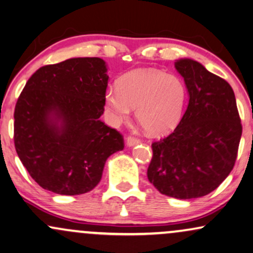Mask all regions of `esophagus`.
<instances>
[{"label":"esophagus","instance_id":"34e87169","mask_svg":"<svg viewBox=\"0 0 253 253\" xmlns=\"http://www.w3.org/2000/svg\"><path fill=\"white\" fill-rule=\"evenodd\" d=\"M126 142H127V146H129V147H132V146H134V145H136V144H139L140 140H139L138 138H134V136L129 135V136H127Z\"/></svg>","mask_w":253,"mask_h":253}]
</instances>
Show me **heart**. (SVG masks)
<instances>
[{"instance_id": "heart-1", "label": "heart", "mask_w": 253, "mask_h": 253, "mask_svg": "<svg viewBox=\"0 0 253 253\" xmlns=\"http://www.w3.org/2000/svg\"><path fill=\"white\" fill-rule=\"evenodd\" d=\"M184 81L156 69H135L118 81V88H108L105 105L112 123L119 124L136 109V119L152 135L169 133L179 124L186 102Z\"/></svg>"}]
</instances>
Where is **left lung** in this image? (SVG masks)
<instances>
[{
  "label": "left lung",
  "instance_id": "obj_1",
  "mask_svg": "<svg viewBox=\"0 0 253 253\" xmlns=\"http://www.w3.org/2000/svg\"><path fill=\"white\" fill-rule=\"evenodd\" d=\"M188 90V106L169 135L152 144L147 178L165 196L204 197L232 171L242 124L229 82L191 59L175 62Z\"/></svg>",
  "mask_w": 253,
  "mask_h": 253
}]
</instances>
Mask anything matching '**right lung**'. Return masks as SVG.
<instances>
[{
    "instance_id": "1",
    "label": "right lung",
    "mask_w": 253,
    "mask_h": 253,
    "mask_svg": "<svg viewBox=\"0 0 253 253\" xmlns=\"http://www.w3.org/2000/svg\"><path fill=\"white\" fill-rule=\"evenodd\" d=\"M108 84L99 57H75L38 69L14 112V142L21 163L44 190L87 193L101 180L124 136L100 120Z\"/></svg>"
}]
</instances>
